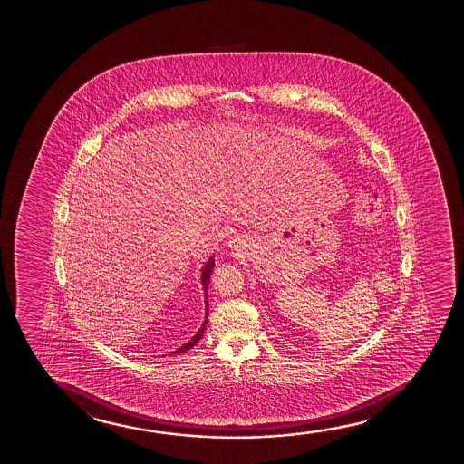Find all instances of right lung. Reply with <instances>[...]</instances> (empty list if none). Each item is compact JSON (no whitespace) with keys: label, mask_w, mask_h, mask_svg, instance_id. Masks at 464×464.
<instances>
[{"label":"right lung","mask_w":464,"mask_h":464,"mask_svg":"<svg viewBox=\"0 0 464 464\" xmlns=\"http://www.w3.org/2000/svg\"><path fill=\"white\" fill-rule=\"evenodd\" d=\"M212 269H214V258H210L208 261V265L203 267V273H201V282H203L204 293H206V318L209 315V304H208V285H209L210 273H212ZM206 324H208V320H204V324L201 326V330L198 331L195 336L191 337L190 343H185L184 347H180V349L176 350V352H172V353H184L187 350L191 349L195 343L203 337L204 331H206Z\"/></svg>","instance_id":"1"}]
</instances>
